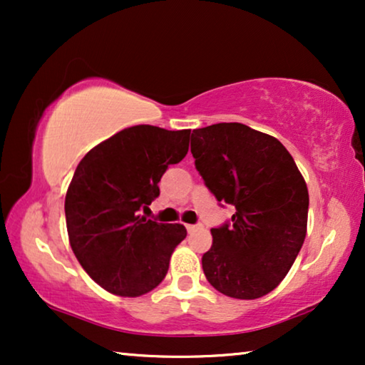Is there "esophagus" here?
<instances>
[{
  "mask_svg": "<svg viewBox=\"0 0 365 365\" xmlns=\"http://www.w3.org/2000/svg\"><path fill=\"white\" fill-rule=\"evenodd\" d=\"M186 229H187L189 234H192V232H196L197 229H201V226H194V224H187Z\"/></svg>",
  "mask_w": 365,
  "mask_h": 365,
  "instance_id": "1",
  "label": "esophagus"
}]
</instances>
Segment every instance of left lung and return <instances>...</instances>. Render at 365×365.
I'll return each instance as SVG.
<instances>
[{"instance_id": "left-lung-1", "label": "left lung", "mask_w": 365, "mask_h": 365, "mask_svg": "<svg viewBox=\"0 0 365 365\" xmlns=\"http://www.w3.org/2000/svg\"><path fill=\"white\" fill-rule=\"evenodd\" d=\"M191 153L209 191L236 207L231 224L211 229L204 276L224 296H266L306 239L309 192L301 171L281 141L241 123L194 129Z\"/></svg>"}]
</instances>
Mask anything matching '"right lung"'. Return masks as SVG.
<instances>
[{
    "mask_svg": "<svg viewBox=\"0 0 365 365\" xmlns=\"http://www.w3.org/2000/svg\"><path fill=\"white\" fill-rule=\"evenodd\" d=\"M191 129L139 124L94 146L69 182L64 212L74 256L94 282L121 297H139L166 277L186 237L182 224L141 216L159 196L169 164L187 154Z\"/></svg>",
    "mask_w": 365,
    "mask_h": 365,
    "instance_id": "right-lung-1",
    "label": "right lung"
}]
</instances>
